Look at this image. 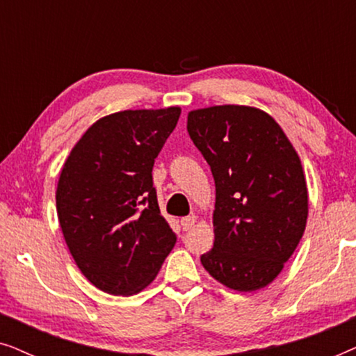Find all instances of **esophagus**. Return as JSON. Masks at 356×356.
<instances>
[{
  "label": "esophagus",
  "instance_id": "obj_1",
  "mask_svg": "<svg viewBox=\"0 0 356 356\" xmlns=\"http://www.w3.org/2000/svg\"><path fill=\"white\" fill-rule=\"evenodd\" d=\"M194 223H196V217H194V216H188V217L181 218V227H183L184 232L189 230V228H191Z\"/></svg>",
  "mask_w": 356,
  "mask_h": 356
}]
</instances>
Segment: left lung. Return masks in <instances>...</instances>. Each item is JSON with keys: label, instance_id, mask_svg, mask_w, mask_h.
Masks as SVG:
<instances>
[{"label": "left lung", "instance_id": "obj_1", "mask_svg": "<svg viewBox=\"0 0 356 356\" xmlns=\"http://www.w3.org/2000/svg\"><path fill=\"white\" fill-rule=\"evenodd\" d=\"M188 133L216 181V240L201 256L204 269L232 290H259L303 236L308 189L298 154L275 120L252 106L189 111Z\"/></svg>", "mask_w": 356, "mask_h": 356}]
</instances>
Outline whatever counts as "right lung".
I'll list each match as a JSON object with an SVG mask.
<instances>
[{"label":"right lung","instance_id":"obj_1","mask_svg":"<svg viewBox=\"0 0 356 356\" xmlns=\"http://www.w3.org/2000/svg\"><path fill=\"white\" fill-rule=\"evenodd\" d=\"M179 115L170 106L100 118L63 165L58 220L77 267L105 293H139L177 243L160 216L152 168Z\"/></svg>","mask_w":356,"mask_h":356}]
</instances>
